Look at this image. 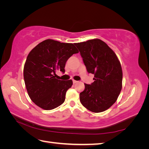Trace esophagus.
<instances>
[{"label":"esophagus","instance_id":"34e87169","mask_svg":"<svg viewBox=\"0 0 149 149\" xmlns=\"http://www.w3.org/2000/svg\"><path fill=\"white\" fill-rule=\"evenodd\" d=\"M78 81H76V80H73V84H76V83H77Z\"/></svg>","mask_w":149,"mask_h":149}]
</instances>
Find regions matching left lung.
I'll return each mask as SVG.
<instances>
[{
	"instance_id": "left-lung-1",
	"label": "left lung",
	"mask_w": 149,
	"mask_h": 149,
	"mask_svg": "<svg viewBox=\"0 0 149 149\" xmlns=\"http://www.w3.org/2000/svg\"><path fill=\"white\" fill-rule=\"evenodd\" d=\"M89 73L94 81L84 84L79 94L80 102L93 112L107 110L115 103L122 89L123 71L118 56L107 45L100 39L75 43Z\"/></svg>"
}]
</instances>
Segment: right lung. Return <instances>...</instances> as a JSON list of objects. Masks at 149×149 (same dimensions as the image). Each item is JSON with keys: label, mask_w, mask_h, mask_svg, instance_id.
I'll return each instance as SVG.
<instances>
[{"label": "right lung", "mask_w": 149, "mask_h": 149, "mask_svg": "<svg viewBox=\"0 0 149 149\" xmlns=\"http://www.w3.org/2000/svg\"><path fill=\"white\" fill-rule=\"evenodd\" d=\"M79 52L73 43L51 39L40 43L26 58L24 78L26 91L36 105L52 110L62 104L73 81L55 78L57 70L65 72L66 62Z\"/></svg>", "instance_id": "add662e5"}]
</instances>
